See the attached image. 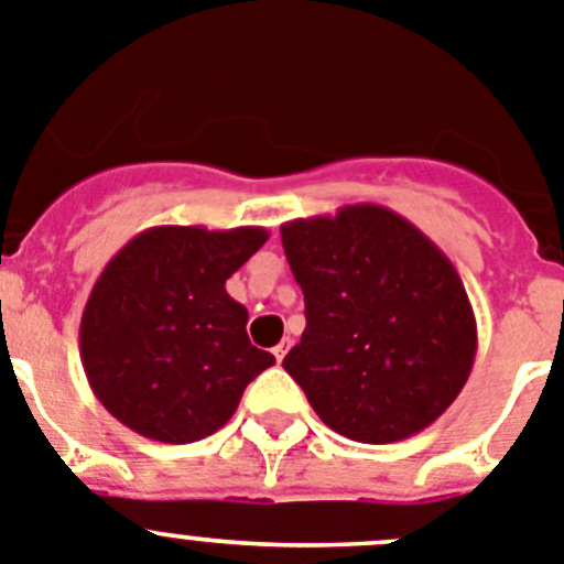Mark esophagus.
<instances>
[{"instance_id": "34e87169", "label": "esophagus", "mask_w": 564, "mask_h": 564, "mask_svg": "<svg viewBox=\"0 0 564 564\" xmlns=\"http://www.w3.org/2000/svg\"><path fill=\"white\" fill-rule=\"evenodd\" d=\"M286 351H289V339H283L281 345H275V348H272V354H275L278 362H283V357H286Z\"/></svg>"}]
</instances>
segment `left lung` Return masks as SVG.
<instances>
[{"label":"left lung","instance_id":"left-lung-1","mask_svg":"<svg viewBox=\"0 0 564 564\" xmlns=\"http://www.w3.org/2000/svg\"><path fill=\"white\" fill-rule=\"evenodd\" d=\"M306 332L283 359L326 427L393 444L430 427L475 365L478 323L453 261L382 205L281 225Z\"/></svg>","mask_w":564,"mask_h":564}]
</instances>
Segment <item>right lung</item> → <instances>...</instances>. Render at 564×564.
Returning <instances> with one entry per match:
<instances>
[{
  "label": "right lung",
  "instance_id": "add662e5",
  "mask_svg": "<svg viewBox=\"0 0 564 564\" xmlns=\"http://www.w3.org/2000/svg\"><path fill=\"white\" fill-rule=\"evenodd\" d=\"M270 232L162 225L137 232L95 281L80 314V362L120 424L162 444L213 435L245 388L275 365L247 337L225 283Z\"/></svg>",
  "mask_w": 564,
  "mask_h": 564
}]
</instances>
